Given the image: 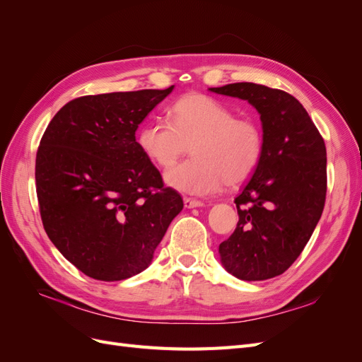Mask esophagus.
I'll return each instance as SVG.
<instances>
[{
  "label": "esophagus",
  "instance_id": "1",
  "mask_svg": "<svg viewBox=\"0 0 362 362\" xmlns=\"http://www.w3.org/2000/svg\"><path fill=\"white\" fill-rule=\"evenodd\" d=\"M204 202L198 201V199H193V198H184V206L185 208H196V206H202Z\"/></svg>",
  "mask_w": 362,
  "mask_h": 362
}]
</instances>
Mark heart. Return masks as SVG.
Returning <instances> with one entry per match:
<instances>
[{"label": "heart", "mask_w": 362, "mask_h": 362, "mask_svg": "<svg viewBox=\"0 0 362 362\" xmlns=\"http://www.w3.org/2000/svg\"><path fill=\"white\" fill-rule=\"evenodd\" d=\"M192 145L193 158L166 172L170 187L210 194L247 181L264 154V131L254 117L201 93L185 95L169 108V122L149 120L137 131V146L149 161L169 169Z\"/></svg>", "instance_id": "b5f03b06"}]
</instances>
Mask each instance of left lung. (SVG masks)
I'll return each instance as SVG.
<instances>
[{
	"instance_id": "1",
	"label": "left lung",
	"mask_w": 362,
	"mask_h": 362,
	"mask_svg": "<svg viewBox=\"0 0 362 362\" xmlns=\"http://www.w3.org/2000/svg\"><path fill=\"white\" fill-rule=\"evenodd\" d=\"M257 108L264 131L259 166L235 198L238 223L218 246L238 279L282 275L302 254L326 199V146L303 105L290 93L255 83L211 87Z\"/></svg>"
}]
</instances>
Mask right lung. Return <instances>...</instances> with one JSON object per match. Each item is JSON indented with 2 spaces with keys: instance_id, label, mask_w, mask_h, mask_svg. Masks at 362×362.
Here are the masks:
<instances>
[{
  "instance_id": "right-lung-1",
  "label": "right lung",
  "mask_w": 362,
  "mask_h": 362,
  "mask_svg": "<svg viewBox=\"0 0 362 362\" xmlns=\"http://www.w3.org/2000/svg\"><path fill=\"white\" fill-rule=\"evenodd\" d=\"M173 89L87 95L63 105L42 136L36 192L43 228L60 254L98 281L145 270L181 194L164 187L136 131Z\"/></svg>"
}]
</instances>
